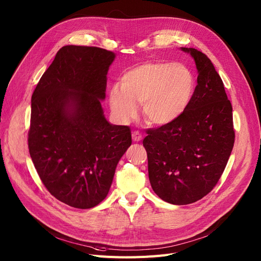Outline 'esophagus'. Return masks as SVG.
I'll return each mask as SVG.
<instances>
[{
  "mask_svg": "<svg viewBox=\"0 0 261 261\" xmlns=\"http://www.w3.org/2000/svg\"><path fill=\"white\" fill-rule=\"evenodd\" d=\"M142 134L139 131H134L132 133V140L133 142H141L142 141Z\"/></svg>",
  "mask_w": 261,
  "mask_h": 261,
  "instance_id": "obj_1",
  "label": "esophagus"
}]
</instances>
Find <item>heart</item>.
<instances>
[{
	"instance_id": "1",
	"label": "heart",
	"mask_w": 261,
	"mask_h": 261,
	"mask_svg": "<svg viewBox=\"0 0 261 261\" xmlns=\"http://www.w3.org/2000/svg\"><path fill=\"white\" fill-rule=\"evenodd\" d=\"M197 81L188 66L177 62L150 61L123 73L120 87L109 90L112 114L126 122L138 113L142 102L147 121L166 126L181 118L194 99Z\"/></svg>"
}]
</instances>
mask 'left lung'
I'll list each match as a JSON object with an SVG mask.
<instances>
[{"label":"left lung","instance_id":"left-lung-1","mask_svg":"<svg viewBox=\"0 0 261 261\" xmlns=\"http://www.w3.org/2000/svg\"><path fill=\"white\" fill-rule=\"evenodd\" d=\"M194 58L198 85L176 121L150 129L143 145L154 193L174 205L194 203L216 186L234 147L232 108L221 77L206 55L181 47Z\"/></svg>","mask_w":261,"mask_h":261}]
</instances>
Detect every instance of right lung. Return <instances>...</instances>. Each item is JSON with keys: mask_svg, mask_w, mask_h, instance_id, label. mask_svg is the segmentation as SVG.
Instances as JSON below:
<instances>
[{"mask_svg": "<svg viewBox=\"0 0 261 261\" xmlns=\"http://www.w3.org/2000/svg\"><path fill=\"white\" fill-rule=\"evenodd\" d=\"M114 59L103 48L65 45L32 96L35 168L50 195L75 208H92L107 197L132 143L130 128L110 123L101 107Z\"/></svg>", "mask_w": 261, "mask_h": 261, "instance_id": "1", "label": "right lung"}]
</instances>
